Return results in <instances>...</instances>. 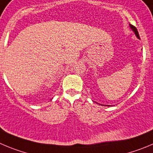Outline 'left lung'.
I'll return each instance as SVG.
<instances>
[{
  "mask_svg": "<svg viewBox=\"0 0 153 153\" xmlns=\"http://www.w3.org/2000/svg\"><path fill=\"white\" fill-rule=\"evenodd\" d=\"M129 26H130V28H131V30H132V31L134 32V34H135V35L137 36V38L138 39H140V36H139V33H138L137 29L136 28V27H134V25H131V24H129ZM106 105V106H109V105H110L111 106V105Z\"/></svg>",
  "mask_w": 153,
  "mask_h": 153,
  "instance_id": "8db88e82",
  "label": "left lung"
}]
</instances>
